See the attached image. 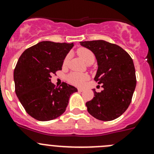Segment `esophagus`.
<instances>
[{
    "mask_svg": "<svg viewBox=\"0 0 154 154\" xmlns=\"http://www.w3.org/2000/svg\"><path fill=\"white\" fill-rule=\"evenodd\" d=\"M84 91V88H78V91H80V92H82V91Z\"/></svg>",
    "mask_w": 154,
    "mask_h": 154,
    "instance_id": "1",
    "label": "esophagus"
}]
</instances>
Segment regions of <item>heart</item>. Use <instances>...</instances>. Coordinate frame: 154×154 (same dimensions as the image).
<instances>
[{"label": "heart", "mask_w": 154, "mask_h": 154, "mask_svg": "<svg viewBox=\"0 0 154 154\" xmlns=\"http://www.w3.org/2000/svg\"><path fill=\"white\" fill-rule=\"evenodd\" d=\"M77 54L84 60L87 64L93 63L94 60V56L93 53L91 51L86 48H79L77 51ZM68 61H69V55H67L64 59L63 61V65L66 66L68 64ZM88 79V76L86 74H81V73H71L68 75V80L72 84L75 85V86H82L85 81H86Z\"/></svg>", "instance_id": "b5f03b06"}]
</instances>
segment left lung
Returning a JSON list of instances; mask_svg holds the SVG:
<instances>
[{
	"label": "left lung",
	"instance_id": "8db88e82",
	"mask_svg": "<svg viewBox=\"0 0 154 154\" xmlns=\"http://www.w3.org/2000/svg\"><path fill=\"white\" fill-rule=\"evenodd\" d=\"M80 43L95 56L97 71L94 80L103 88L100 92L93 89L94 97L86 103L87 110L98 120H114L128 108L136 88L133 60L120 46L103 40Z\"/></svg>",
	"mask_w": 154,
	"mask_h": 154
}]
</instances>
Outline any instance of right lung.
Segmentation results:
<instances>
[{
    "label": "right lung",
    "mask_w": 154,
    "mask_h": 154,
    "mask_svg": "<svg viewBox=\"0 0 154 154\" xmlns=\"http://www.w3.org/2000/svg\"><path fill=\"white\" fill-rule=\"evenodd\" d=\"M74 43L43 41L27 48L14 70L15 94L26 112L41 122L57 119L66 111L77 88L66 83L57 86L51 78L62 70L63 61Z\"/></svg>",
    "instance_id": "obj_1"
}]
</instances>
